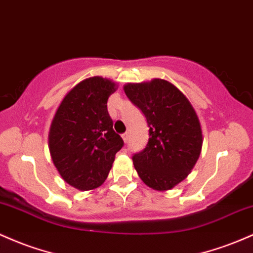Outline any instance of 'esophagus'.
<instances>
[{"label":"esophagus","instance_id":"34e87169","mask_svg":"<svg viewBox=\"0 0 253 253\" xmlns=\"http://www.w3.org/2000/svg\"><path fill=\"white\" fill-rule=\"evenodd\" d=\"M128 138H129V134H128V133H127V132L122 134V139H124L125 143H127V141H128Z\"/></svg>","mask_w":253,"mask_h":253}]
</instances>
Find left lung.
I'll list each match as a JSON object with an SVG mask.
<instances>
[{
  "label": "left lung",
  "instance_id": "left-lung-1",
  "mask_svg": "<svg viewBox=\"0 0 253 253\" xmlns=\"http://www.w3.org/2000/svg\"><path fill=\"white\" fill-rule=\"evenodd\" d=\"M125 93L146 118L149 140L132 160L149 187L170 190L185 179L201 154L202 129L184 93L167 80L127 84Z\"/></svg>",
  "mask_w": 253,
  "mask_h": 253
}]
</instances>
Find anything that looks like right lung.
<instances>
[{"label": "right lung", "instance_id": "1", "mask_svg": "<svg viewBox=\"0 0 253 253\" xmlns=\"http://www.w3.org/2000/svg\"><path fill=\"white\" fill-rule=\"evenodd\" d=\"M115 83L88 78L72 88L52 120L49 150L62 179L82 191L104 182L124 140L113 129L107 102Z\"/></svg>", "mask_w": 253, "mask_h": 253}]
</instances>
